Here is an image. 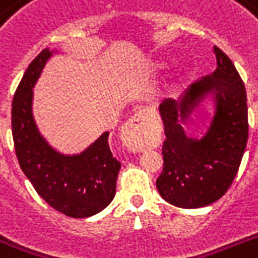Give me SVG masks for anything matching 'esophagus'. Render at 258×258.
<instances>
[{
	"label": "esophagus",
	"mask_w": 258,
	"mask_h": 258,
	"mask_svg": "<svg viewBox=\"0 0 258 258\" xmlns=\"http://www.w3.org/2000/svg\"><path fill=\"white\" fill-rule=\"evenodd\" d=\"M149 121V111L139 109L128 121L123 125L121 137L127 147L133 150H142L146 145V128Z\"/></svg>",
	"instance_id": "obj_1"
}]
</instances>
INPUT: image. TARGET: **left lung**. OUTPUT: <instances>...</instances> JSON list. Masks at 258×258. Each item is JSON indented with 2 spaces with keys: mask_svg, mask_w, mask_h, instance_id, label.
<instances>
[{
  "mask_svg": "<svg viewBox=\"0 0 258 258\" xmlns=\"http://www.w3.org/2000/svg\"><path fill=\"white\" fill-rule=\"evenodd\" d=\"M217 68L192 84L179 100L166 99L159 105L165 124L163 170L157 188L169 204L183 209L204 208L228 191L248 142L246 91L236 67L214 46ZM210 94L216 112L201 140L187 137L181 123Z\"/></svg>",
  "mask_w": 258,
  "mask_h": 258,
  "instance_id": "left-lung-1",
  "label": "left lung"
}]
</instances>
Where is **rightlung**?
<instances>
[{"mask_svg": "<svg viewBox=\"0 0 258 258\" xmlns=\"http://www.w3.org/2000/svg\"><path fill=\"white\" fill-rule=\"evenodd\" d=\"M53 52L41 50L16 89L12 103L14 149L20 167L46 204L72 218H86L113 200L120 162L109 150L107 131L76 155L58 153L40 134L32 111V89Z\"/></svg>", "mask_w": 258, "mask_h": 258, "instance_id": "obj_1", "label": "right lung"}]
</instances>
